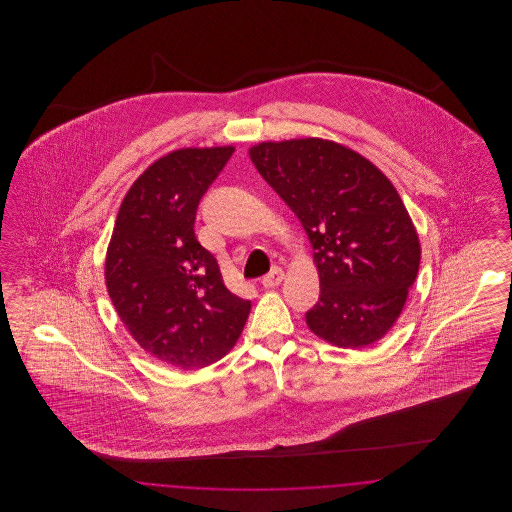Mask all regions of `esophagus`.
<instances>
[{
	"instance_id": "34e87169",
	"label": "esophagus",
	"mask_w": 512,
	"mask_h": 512,
	"mask_svg": "<svg viewBox=\"0 0 512 512\" xmlns=\"http://www.w3.org/2000/svg\"><path fill=\"white\" fill-rule=\"evenodd\" d=\"M282 280H284V270L274 267L268 272L267 276L263 278V286H265V288H276Z\"/></svg>"
}]
</instances>
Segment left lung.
<instances>
[{
	"label": "left lung",
	"mask_w": 512,
	"mask_h": 512,
	"mask_svg": "<svg viewBox=\"0 0 512 512\" xmlns=\"http://www.w3.org/2000/svg\"><path fill=\"white\" fill-rule=\"evenodd\" d=\"M257 171L301 220L320 278L309 328L338 347H366L401 315L420 265L411 217L386 174L322 138L249 149Z\"/></svg>",
	"instance_id": "8db88e82"
}]
</instances>
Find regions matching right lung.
Masks as SVG:
<instances>
[{
    "label": "right lung",
    "instance_id": "1",
    "mask_svg": "<svg viewBox=\"0 0 512 512\" xmlns=\"http://www.w3.org/2000/svg\"><path fill=\"white\" fill-rule=\"evenodd\" d=\"M234 147H186L161 157L122 199L105 261L107 292L147 353L184 370L224 357L251 301L224 286L219 263L195 238L201 197Z\"/></svg>",
    "mask_w": 512,
    "mask_h": 512
}]
</instances>
